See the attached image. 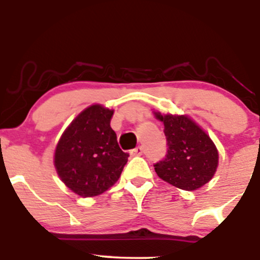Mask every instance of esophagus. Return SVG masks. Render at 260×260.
I'll return each instance as SVG.
<instances>
[{"instance_id":"34e87169","label":"esophagus","mask_w":260,"mask_h":260,"mask_svg":"<svg viewBox=\"0 0 260 260\" xmlns=\"http://www.w3.org/2000/svg\"><path fill=\"white\" fill-rule=\"evenodd\" d=\"M131 154L132 155H134V156H138V155H142L143 154V147H137V148H134L133 150H131Z\"/></svg>"}]
</instances>
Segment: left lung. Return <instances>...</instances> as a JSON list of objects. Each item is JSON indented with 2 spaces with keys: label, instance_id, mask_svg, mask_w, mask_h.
Instances as JSON below:
<instances>
[{
  "label": "left lung",
  "instance_id": "8db88e82",
  "mask_svg": "<svg viewBox=\"0 0 260 260\" xmlns=\"http://www.w3.org/2000/svg\"><path fill=\"white\" fill-rule=\"evenodd\" d=\"M168 142L165 159L154 165L157 176L172 186L196 190L208 183L219 165V153L213 140L186 115H161Z\"/></svg>",
  "mask_w": 260,
  "mask_h": 260
}]
</instances>
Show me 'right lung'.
Returning <instances> with one entry per match:
<instances>
[{"instance_id": "add662e5", "label": "right lung", "mask_w": 260, "mask_h": 260, "mask_svg": "<svg viewBox=\"0 0 260 260\" xmlns=\"http://www.w3.org/2000/svg\"><path fill=\"white\" fill-rule=\"evenodd\" d=\"M113 110L86 107L62 133L53 164L61 181L83 198L104 193L118 181L128 155L110 126Z\"/></svg>"}]
</instances>
